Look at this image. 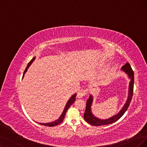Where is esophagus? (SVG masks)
<instances>
[{"label": "esophagus", "instance_id": "1", "mask_svg": "<svg viewBox=\"0 0 147 147\" xmlns=\"http://www.w3.org/2000/svg\"><path fill=\"white\" fill-rule=\"evenodd\" d=\"M86 91L85 90H84V89H81L79 91V92L78 93V94H77V96L78 98H82V97H83L84 96H85L86 94Z\"/></svg>", "mask_w": 147, "mask_h": 147}]
</instances>
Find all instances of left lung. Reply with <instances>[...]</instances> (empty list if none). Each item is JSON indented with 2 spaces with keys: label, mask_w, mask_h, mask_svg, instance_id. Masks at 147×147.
I'll list each match as a JSON object with an SVG mask.
<instances>
[{
  "label": "left lung",
  "mask_w": 147,
  "mask_h": 147,
  "mask_svg": "<svg viewBox=\"0 0 147 147\" xmlns=\"http://www.w3.org/2000/svg\"><path fill=\"white\" fill-rule=\"evenodd\" d=\"M121 70L125 73L130 79V82L129 84V88H128V98L126 101V103L125 104L123 107H122L121 111H119L116 115L113 116L112 117L106 119H100L98 117H97L94 116L91 111V105L93 102V97L91 94L90 95L88 99L86 101V109L84 115V118L85 121L90 123L91 125L93 126H102L105 125L111 124L114 122H116L120 119L123 114L125 113L127 110L130 104V102L132 99V97L133 94V88H134V72L130 66L129 63H127L122 67Z\"/></svg>",
  "instance_id": "8db88e82"
}]
</instances>
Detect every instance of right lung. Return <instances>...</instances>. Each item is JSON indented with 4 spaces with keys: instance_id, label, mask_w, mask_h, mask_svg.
Masks as SVG:
<instances>
[{
    "instance_id": "1",
    "label": "right lung",
    "mask_w": 147,
    "mask_h": 147,
    "mask_svg": "<svg viewBox=\"0 0 147 147\" xmlns=\"http://www.w3.org/2000/svg\"><path fill=\"white\" fill-rule=\"evenodd\" d=\"M35 59H36V57H34L33 58H32V59H31V61L28 63V64L27 65V66H26V68H25V71H24V74H23V78H22V79L24 78V75H25V74L26 73V72L27 71V70H28V68L30 67V65L32 64V63L33 62V61H34ZM76 93L73 94L71 97H70L68 101L67 102L66 105H65V108H64L63 113H62V115H61V116H60V117H59L58 119H57L56 121H53V122H48V123H39V122H37V123H39V124H40V125H43L47 126V127H54V126H56V125H57L61 123L63 121V119H64V118H65V114H66V113H67L68 109L69 108V107L73 104L74 102L75 101V100H76Z\"/></svg>"
}]
</instances>
